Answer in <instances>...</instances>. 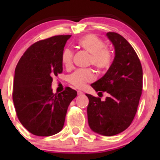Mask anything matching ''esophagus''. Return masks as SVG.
Returning a JSON list of instances; mask_svg holds the SVG:
<instances>
[{
  "label": "esophagus",
  "instance_id": "obj_1",
  "mask_svg": "<svg viewBox=\"0 0 160 160\" xmlns=\"http://www.w3.org/2000/svg\"><path fill=\"white\" fill-rule=\"evenodd\" d=\"M77 94H78V95H82V94H83V92L80 91V90H78V91H77Z\"/></svg>",
  "mask_w": 160,
  "mask_h": 160
}]
</instances>
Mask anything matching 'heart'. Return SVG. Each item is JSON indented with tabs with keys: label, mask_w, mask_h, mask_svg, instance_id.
<instances>
[{
	"label": "heart",
	"mask_w": 160,
	"mask_h": 160,
	"mask_svg": "<svg viewBox=\"0 0 160 160\" xmlns=\"http://www.w3.org/2000/svg\"><path fill=\"white\" fill-rule=\"evenodd\" d=\"M77 46L90 54V63L99 71L108 70L112 64L113 56L111 52L106 48V44L101 38L93 34H89L79 38ZM73 52L67 48L62 51V62L65 67L70 68L72 64ZM68 82L77 88H82L87 83L94 80V74L91 69H80L76 70L68 77Z\"/></svg>",
	"instance_id": "heart-1"
}]
</instances>
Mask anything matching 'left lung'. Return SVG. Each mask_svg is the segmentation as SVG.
I'll return each mask as SVG.
<instances>
[{
  "mask_svg": "<svg viewBox=\"0 0 160 160\" xmlns=\"http://www.w3.org/2000/svg\"><path fill=\"white\" fill-rule=\"evenodd\" d=\"M114 47V60L104 76L90 86L97 92H107L102 101L87 93L88 118L93 132L112 136L125 131L136 114L142 90V68L136 52L119 34L108 32Z\"/></svg>",
  "mask_w": 160,
  "mask_h": 160,
  "instance_id": "obj_1",
  "label": "left lung"
}]
</instances>
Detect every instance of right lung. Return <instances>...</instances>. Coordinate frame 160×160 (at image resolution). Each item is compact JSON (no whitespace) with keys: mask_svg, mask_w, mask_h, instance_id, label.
I'll return each mask as SVG.
<instances>
[{"mask_svg":"<svg viewBox=\"0 0 160 160\" xmlns=\"http://www.w3.org/2000/svg\"><path fill=\"white\" fill-rule=\"evenodd\" d=\"M71 37L56 35L36 42L25 51L14 71L12 98L17 116L28 132L50 136L62 129L70 102L77 92L67 87L53 93V76L62 72L61 56Z\"/></svg>","mask_w":160,"mask_h":160,"instance_id":"obj_1","label":"right lung"}]
</instances>
